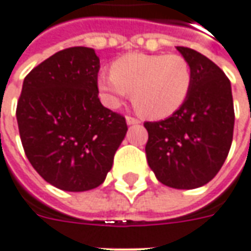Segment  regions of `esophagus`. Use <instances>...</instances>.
<instances>
[{"instance_id":"34e87169","label":"esophagus","mask_w":251,"mask_h":251,"mask_svg":"<svg viewBox=\"0 0 251 251\" xmlns=\"http://www.w3.org/2000/svg\"><path fill=\"white\" fill-rule=\"evenodd\" d=\"M126 122H127V124H128V126H132V124H138V123H139V120H138V119H135V117H132V116H127V117H126Z\"/></svg>"}]
</instances>
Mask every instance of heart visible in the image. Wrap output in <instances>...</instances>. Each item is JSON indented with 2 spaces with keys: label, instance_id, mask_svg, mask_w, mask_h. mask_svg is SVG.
Here are the masks:
<instances>
[{
  "label": "heart",
  "instance_id": "heart-1",
  "mask_svg": "<svg viewBox=\"0 0 251 251\" xmlns=\"http://www.w3.org/2000/svg\"><path fill=\"white\" fill-rule=\"evenodd\" d=\"M112 72L98 76V89L116 108L132 93V103L149 119H165L181 108L193 87V68L180 54L129 53L112 64Z\"/></svg>",
  "mask_w": 251,
  "mask_h": 251
}]
</instances>
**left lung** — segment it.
Instances as JSON below:
<instances>
[{
	"label": "left lung",
	"instance_id": "1",
	"mask_svg": "<svg viewBox=\"0 0 251 251\" xmlns=\"http://www.w3.org/2000/svg\"><path fill=\"white\" fill-rule=\"evenodd\" d=\"M194 79L181 108L160 122H146L149 167L162 184L179 190L212 180L227 158L234 135V101L226 74L201 53L177 46Z\"/></svg>",
	"mask_w": 251,
	"mask_h": 251
}]
</instances>
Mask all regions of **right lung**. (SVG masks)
I'll list each match as a JSON object with an SVG mask.
<instances>
[{"label":"right lung","instance_id":"right-lung-1","mask_svg":"<svg viewBox=\"0 0 251 251\" xmlns=\"http://www.w3.org/2000/svg\"><path fill=\"white\" fill-rule=\"evenodd\" d=\"M91 48L60 50L25 76L16 109L20 139L36 172L64 191L102 184L127 134L122 115L98 98Z\"/></svg>","mask_w":251,"mask_h":251}]
</instances>
